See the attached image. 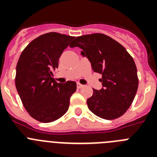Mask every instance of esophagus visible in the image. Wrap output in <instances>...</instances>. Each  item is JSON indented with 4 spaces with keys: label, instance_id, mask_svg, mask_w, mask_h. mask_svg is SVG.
Returning a JSON list of instances; mask_svg holds the SVG:
<instances>
[{
    "label": "esophagus",
    "instance_id": "esophagus-1",
    "mask_svg": "<svg viewBox=\"0 0 157 157\" xmlns=\"http://www.w3.org/2000/svg\"><path fill=\"white\" fill-rule=\"evenodd\" d=\"M82 87H83V85H82V84H80V83L78 82L77 83V88L78 89H81Z\"/></svg>",
    "mask_w": 157,
    "mask_h": 157
}]
</instances>
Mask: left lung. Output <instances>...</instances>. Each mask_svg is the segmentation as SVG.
I'll use <instances>...</instances> for the list:
<instances>
[{"instance_id":"obj_1","label":"left lung","mask_w":157,"mask_h":157,"mask_svg":"<svg viewBox=\"0 0 157 157\" xmlns=\"http://www.w3.org/2000/svg\"><path fill=\"white\" fill-rule=\"evenodd\" d=\"M79 47L82 55L90 61L93 71L102 75L103 88L93 89L87 99L89 109L105 120H115L130 108L138 87L137 67L126 48L112 37L103 34L77 37L70 47Z\"/></svg>"}]
</instances>
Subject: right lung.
Masks as SVG:
<instances>
[{"instance_id":"add662e5","label":"right lung","mask_w":157,"mask_h":157,"mask_svg":"<svg viewBox=\"0 0 157 157\" xmlns=\"http://www.w3.org/2000/svg\"><path fill=\"white\" fill-rule=\"evenodd\" d=\"M75 37L50 32L37 37L22 52L16 65L15 83L28 114L41 123H51L68 110L76 82L57 83L52 72L62 52Z\"/></svg>"}]
</instances>
